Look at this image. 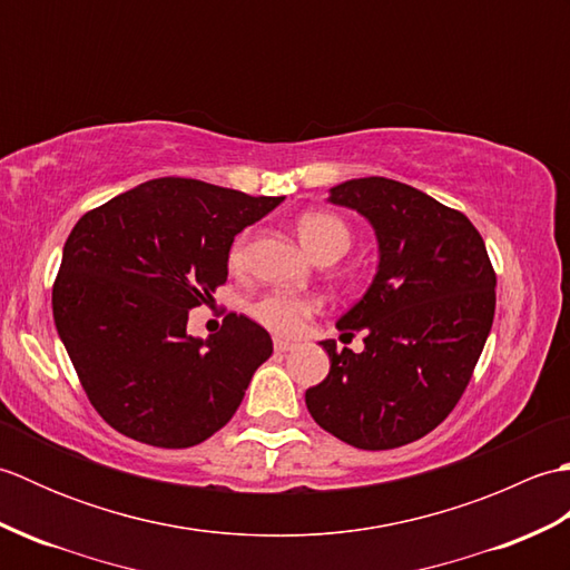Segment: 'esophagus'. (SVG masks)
I'll return each instance as SVG.
<instances>
[{
    "instance_id": "esophagus-1",
    "label": "esophagus",
    "mask_w": 570,
    "mask_h": 570,
    "mask_svg": "<svg viewBox=\"0 0 570 570\" xmlns=\"http://www.w3.org/2000/svg\"><path fill=\"white\" fill-rule=\"evenodd\" d=\"M296 345L288 343V341H282V337H274V350L276 353H292Z\"/></svg>"
}]
</instances>
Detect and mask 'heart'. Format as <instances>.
I'll list each match as a JSON object with an SVG mask.
<instances>
[{
    "label": "heart",
    "instance_id": "1",
    "mask_svg": "<svg viewBox=\"0 0 570 570\" xmlns=\"http://www.w3.org/2000/svg\"><path fill=\"white\" fill-rule=\"evenodd\" d=\"M296 233L304 242L306 249L313 257L325 259V257H341L350 247V229L347 225L331 213H304L296 220ZM247 247L249 239L247 235H239L227 254V264L233 272H242L247 264ZM321 311V304L316 298L308 296H296L286 292H269L259 296L249 306L252 318L262 323L266 331L276 335H298L306 328L308 318L316 316Z\"/></svg>",
    "mask_w": 570,
    "mask_h": 570
}]
</instances>
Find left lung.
<instances>
[{
  "label": "left lung",
  "mask_w": 570,
  "mask_h": 570,
  "mask_svg": "<svg viewBox=\"0 0 570 570\" xmlns=\"http://www.w3.org/2000/svg\"><path fill=\"white\" fill-rule=\"evenodd\" d=\"M328 200L372 223L380 266L337 321L343 335L365 331V350L323 341L331 372L306 406L335 439L390 451L423 439L460 402L492 328L498 276L475 225L426 193L370 176L331 188Z\"/></svg>",
  "instance_id": "1"
}]
</instances>
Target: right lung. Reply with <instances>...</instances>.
<instances>
[{
    "mask_svg": "<svg viewBox=\"0 0 570 570\" xmlns=\"http://www.w3.org/2000/svg\"><path fill=\"white\" fill-rule=\"evenodd\" d=\"M284 198L154 178L85 213L53 282V321L95 411L127 439L190 448L235 416L272 337L227 313L208 341L188 311L227 282V254Z\"/></svg>",
    "mask_w": 570,
    "mask_h": 570,
    "instance_id": "1",
    "label": "right lung"
}]
</instances>
